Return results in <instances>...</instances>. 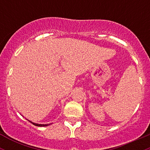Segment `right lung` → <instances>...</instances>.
Masks as SVG:
<instances>
[{
    "mask_svg": "<svg viewBox=\"0 0 150 150\" xmlns=\"http://www.w3.org/2000/svg\"><path fill=\"white\" fill-rule=\"evenodd\" d=\"M29 121L30 122V123H32V124L36 125V126H40V127H44V126H48V125H49L51 123H49V124H38V123H33V122L30 121V120H29Z\"/></svg>",
    "mask_w": 150,
    "mask_h": 150,
    "instance_id": "1",
    "label": "right lung"
}]
</instances>
